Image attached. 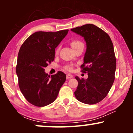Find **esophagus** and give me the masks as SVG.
<instances>
[{"mask_svg": "<svg viewBox=\"0 0 133 133\" xmlns=\"http://www.w3.org/2000/svg\"><path fill=\"white\" fill-rule=\"evenodd\" d=\"M73 77V76L72 75H71V74H67L66 75V79H71V78H72Z\"/></svg>", "mask_w": 133, "mask_h": 133, "instance_id": "obj_1", "label": "esophagus"}]
</instances>
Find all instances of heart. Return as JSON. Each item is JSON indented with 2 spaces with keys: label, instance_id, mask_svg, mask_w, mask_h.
<instances>
[{
  "label": "heart",
  "instance_id": "1",
  "mask_svg": "<svg viewBox=\"0 0 133 133\" xmlns=\"http://www.w3.org/2000/svg\"><path fill=\"white\" fill-rule=\"evenodd\" d=\"M81 44H83V43L81 41H79V40H72V41L70 42V45L72 48H74V47L76 46H77V45H81ZM58 52H59V48H57L56 50V53H57ZM65 69L67 71H72V66L70 65H67V66L65 67Z\"/></svg>",
  "mask_w": 133,
  "mask_h": 133
}]
</instances>
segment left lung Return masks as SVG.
I'll return each mask as SVG.
<instances>
[{
	"label": "left lung",
	"instance_id": "8db88e82",
	"mask_svg": "<svg viewBox=\"0 0 133 133\" xmlns=\"http://www.w3.org/2000/svg\"><path fill=\"white\" fill-rule=\"evenodd\" d=\"M84 38L87 43L82 71L88 73L87 79L78 81L74 94L78 101L86 104L99 103L110 91L115 79L116 59L113 44L107 32L93 24L71 29Z\"/></svg>",
	"mask_w": 133,
	"mask_h": 133
}]
</instances>
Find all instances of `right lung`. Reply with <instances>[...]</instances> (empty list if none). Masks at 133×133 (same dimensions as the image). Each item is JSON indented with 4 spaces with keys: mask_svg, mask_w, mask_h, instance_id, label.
Segmentation results:
<instances>
[{
    "mask_svg": "<svg viewBox=\"0 0 133 133\" xmlns=\"http://www.w3.org/2000/svg\"><path fill=\"white\" fill-rule=\"evenodd\" d=\"M68 32H36L20 48L16 69L19 87L27 101L34 106L45 107L53 102L66 81L63 72L50 76L45 68L54 61L55 48Z\"/></svg>",
    "mask_w": 133,
    "mask_h": 133,
    "instance_id": "obj_1",
    "label": "right lung"
}]
</instances>
